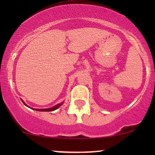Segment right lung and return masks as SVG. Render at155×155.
Instances as JSON below:
<instances>
[{
	"label": "right lung",
	"instance_id": "1",
	"mask_svg": "<svg viewBox=\"0 0 155 155\" xmlns=\"http://www.w3.org/2000/svg\"><path fill=\"white\" fill-rule=\"evenodd\" d=\"M22 101L23 104L25 105L26 106L29 107V106H27V105L25 104L24 101H23L22 100ZM63 104V102H62V103H60V104L55 105L54 106H53V107L49 108H41V109H40V108H32V109H33V110H35V111H54V110L58 109V108H59V107H60V106H61Z\"/></svg>",
	"mask_w": 155,
	"mask_h": 155
}]
</instances>
